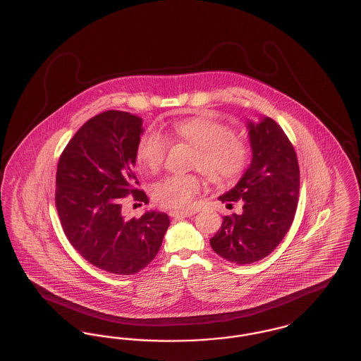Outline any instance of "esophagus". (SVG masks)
I'll return each instance as SVG.
<instances>
[{"label":"esophagus","mask_w":361,"mask_h":361,"mask_svg":"<svg viewBox=\"0 0 361 361\" xmlns=\"http://www.w3.org/2000/svg\"><path fill=\"white\" fill-rule=\"evenodd\" d=\"M195 214V211H171L169 212V215L174 218V219H183V218H188V216H192Z\"/></svg>","instance_id":"34e87169"}]
</instances>
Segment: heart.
<instances>
[{
	"instance_id": "heart-1",
	"label": "heart",
	"mask_w": 361,
	"mask_h": 361,
	"mask_svg": "<svg viewBox=\"0 0 361 361\" xmlns=\"http://www.w3.org/2000/svg\"><path fill=\"white\" fill-rule=\"evenodd\" d=\"M172 135L196 149L192 165L215 184L237 180L249 164L247 145L219 121L203 118L177 121L173 124ZM166 150L168 143L164 137L157 133H147L137 142V162L150 172H157L164 164ZM202 185L199 174H172L157 181L152 195L161 207L184 209Z\"/></svg>"
}]
</instances>
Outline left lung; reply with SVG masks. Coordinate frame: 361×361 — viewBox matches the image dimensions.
Instances as JSON below:
<instances>
[{"instance_id":"8db88e82","label":"left lung","mask_w":361,"mask_h":361,"mask_svg":"<svg viewBox=\"0 0 361 361\" xmlns=\"http://www.w3.org/2000/svg\"><path fill=\"white\" fill-rule=\"evenodd\" d=\"M252 161L240 181L218 199L242 200V214L224 216L209 240L216 255L234 264L267 257L291 227L299 195V165L291 142L268 116L246 121Z\"/></svg>"}]
</instances>
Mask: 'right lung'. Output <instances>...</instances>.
I'll return each mask as SVG.
<instances>
[{"label": "right lung", "instance_id": "obj_1", "mask_svg": "<svg viewBox=\"0 0 361 361\" xmlns=\"http://www.w3.org/2000/svg\"><path fill=\"white\" fill-rule=\"evenodd\" d=\"M137 115L106 111L74 134L59 158L55 203L73 247L92 265L115 275H134L154 259L171 224L165 212L126 218L121 197L147 203L134 174L145 128Z\"/></svg>", "mask_w": 361, "mask_h": 361}]
</instances>
